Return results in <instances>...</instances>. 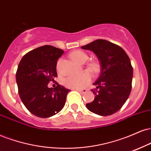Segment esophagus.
Instances as JSON below:
<instances>
[{
  "mask_svg": "<svg viewBox=\"0 0 151 151\" xmlns=\"http://www.w3.org/2000/svg\"><path fill=\"white\" fill-rule=\"evenodd\" d=\"M77 91H79L81 94H83L86 93L87 89H85V88H83V89H77Z\"/></svg>",
  "mask_w": 151,
  "mask_h": 151,
  "instance_id": "1",
  "label": "esophagus"
}]
</instances>
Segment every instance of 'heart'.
Wrapping results in <instances>:
<instances>
[{"label":"heart","mask_w":151,"mask_h":151,"mask_svg":"<svg viewBox=\"0 0 151 151\" xmlns=\"http://www.w3.org/2000/svg\"><path fill=\"white\" fill-rule=\"evenodd\" d=\"M71 58L76 63H84L88 60V55L85 52L81 50H75L71 53ZM88 69L93 72H97L99 70V65L97 63H93L89 65ZM91 80V74L87 71L81 72L80 74H74L65 79L63 83L67 88L72 89H81L88 86Z\"/></svg>","instance_id":"1"}]
</instances>
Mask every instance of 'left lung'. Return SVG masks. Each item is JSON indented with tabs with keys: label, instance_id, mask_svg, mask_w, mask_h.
<instances>
[{
	"label": "left lung",
	"instance_id": "left-lung-1",
	"mask_svg": "<svg viewBox=\"0 0 151 151\" xmlns=\"http://www.w3.org/2000/svg\"><path fill=\"white\" fill-rule=\"evenodd\" d=\"M84 50L93 51L99 58L101 71L91 90L95 99L86 108L93 113L108 116L115 113L128 99L132 90L133 68L129 58L120 46L103 39H97Z\"/></svg>",
	"mask_w": 151,
	"mask_h": 151
}]
</instances>
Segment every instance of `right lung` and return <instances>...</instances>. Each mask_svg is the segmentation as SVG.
Instances as JSON below:
<instances>
[{
    "label": "right lung",
    "instance_id": "right-lung-1",
    "mask_svg": "<svg viewBox=\"0 0 151 151\" xmlns=\"http://www.w3.org/2000/svg\"><path fill=\"white\" fill-rule=\"evenodd\" d=\"M64 53L61 49L43 46L27 52L18 65L16 81L23 104L33 115L47 118L63 108L70 89L57 83L48 88L57 77L58 60Z\"/></svg>",
    "mask_w": 151,
    "mask_h": 151
}]
</instances>
